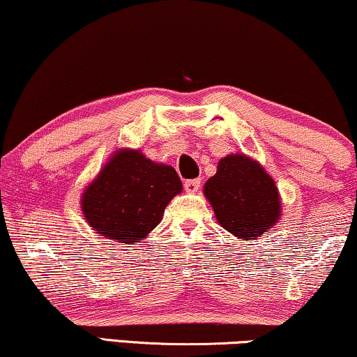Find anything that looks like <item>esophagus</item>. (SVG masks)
I'll list each match as a JSON object with an SVG mask.
<instances>
[{
	"instance_id": "1",
	"label": "esophagus",
	"mask_w": 357,
	"mask_h": 357,
	"mask_svg": "<svg viewBox=\"0 0 357 357\" xmlns=\"http://www.w3.org/2000/svg\"><path fill=\"white\" fill-rule=\"evenodd\" d=\"M200 184H202V181L200 179H189L184 183V189L190 194H195L200 189Z\"/></svg>"
}]
</instances>
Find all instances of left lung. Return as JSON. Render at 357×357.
Instances as JSON below:
<instances>
[{
	"mask_svg": "<svg viewBox=\"0 0 357 357\" xmlns=\"http://www.w3.org/2000/svg\"><path fill=\"white\" fill-rule=\"evenodd\" d=\"M218 223L241 241L259 239L278 223L281 197L273 178L257 160L229 153L204 185Z\"/></svg>",
	"mask_w": 357,
	"mask_h": 357,
	"instance_id": "1",
	"label": "left lung"
}]
</instances>
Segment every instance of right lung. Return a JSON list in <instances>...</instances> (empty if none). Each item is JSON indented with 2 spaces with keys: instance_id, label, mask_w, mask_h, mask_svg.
Wrapping results in <instances>:
<instances>
[{
  "instance_id": "1",
  "label": "right lung",
  "mask_w": 357,
  "mask_h": 357,
  "mask_svg": "<svg viewBox=\"0 0 357 357\" xmlns=\"http://www.w3.org/2000/svg\"><path fill=\"white\" fill-rule=\"evenodd\" d=\"M183 190L173 167L140 150L119 149L80 195V210L95 233L134 244L162 222L165 208Z\"/></svg>"
}]
</instances>
